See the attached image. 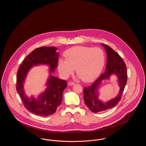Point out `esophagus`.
<instances>
[{
  "label": "esophagus",
  "mask_w": 146,
  "mask_h": 146,
  "mask_svg": "<svg viewBox=\"0 0 146 146\" xmlns=\"http://www.w3.org/2000/svg\"><path fill=\"white\" fill-rule=\"evenodd\" d=\"M74 84V83H73L72 82H70L68 83V85H69V86H72V85H73Z\"/></svg>",
  "instance_id": "34e87169"
}]
</instances>
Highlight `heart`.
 I'll use <instances>...</instances> for the list:
<instances>
[{
	"label": "heart",
	"mask_w": 146,
	"mask_h": 146,
	"mask_svg": "<svg viewBox=\"0 0 146 146\" xmlns=\"http://www.w3.org/2000/svg\"><path fill=\"white\" fill-rule=\"evenodd\" d=\"M58 61V70L61 75L67 78L76 68L78 77L85 82H90L97 77L104 64V54L99 48H92L82 46L71 48Z\"/></svg>",
	"instance_id": "b5f03b06"
}]
</instances>
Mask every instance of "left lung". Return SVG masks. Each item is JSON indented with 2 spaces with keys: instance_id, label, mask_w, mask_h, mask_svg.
I'll return each mask as SVG.
<instances>
[{
  "instance_id": "obj_1",
  "label": "left lung",
  "mask_w": 146,
  "mask_h": 146,
  "mask_svg": "<svg viewBox=\"0 0 146 146\" xmlns=\"http://www.w3.org/2000/svg\"><path fill=\"white\" fill-rule=\"evenodd\" d=\"M101 45L104 47L107 56L106 70L90 86L85 87L83 90L84 100L85 104L91 111L94 113L107 111L118 104L127 82L126 66L122 58L109 46L102 43ZM112 75L117 76L120 90L115 97L104 103L98 99V89L102 82L109 79Z\"/></svg>"
}]
</instances>
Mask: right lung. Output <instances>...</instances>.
<instances>
[{"instance_id":"right-lung-1","label":"right lung","mask_w":146,"mask_h":146,"mask_svg":"<svg viewBox=\"0 0 146 146\" xmlns=\"http://www.w3.org/2000/svg\"><path fill=\"white\" fill-rule=\"evenodd\" d=\"M55 47L44 46L36 48L29 54L19 67L17 74L16 90L25 107L31 113L42 117L53 114L62 100L63 92L67 86L66 80L51 74L55 72L58 61V53ZM39 64L49 67L50 75L45 91L37 98H28L25 94L23 84L28 72L34 66Z\"/></svg>"}]
</instances>
